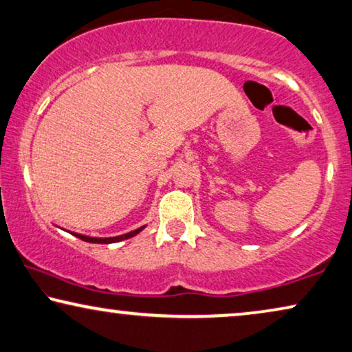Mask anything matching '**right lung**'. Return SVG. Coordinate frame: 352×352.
<instances>
[{
    "label": "right lung",
    "instance_id": "add662e5",
    "mask_svg": "<svg viewBox=\"0 0 352 352\" xmlns=\"http://www.w3.org/2000/svg\"><path fill=\"white\" fill-rule=\"evenodd\" d=\"M146 226H142L140 228H136V230H131L129 233H124V235H119V236H111V238H95V236H87V235H80V233H73L74 236H78L82 239V241H87V243H96V244H109V243H119V241H124V239H129L131 236L138 235V233L144 228Z\"/></svg>",
    "mask_w": 352,
    "mask_h": 352
}]
</instances>
